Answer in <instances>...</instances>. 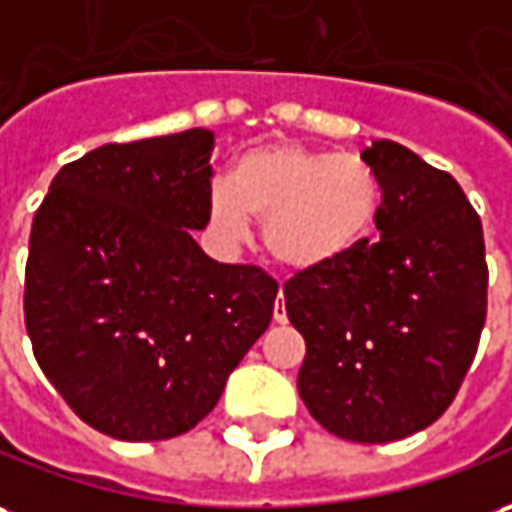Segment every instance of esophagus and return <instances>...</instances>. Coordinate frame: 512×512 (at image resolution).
Listing matches in <instances>:
<instances>
[{
    "mask_svg": "<svg viewBox=\"0 0 512 512\" xmlns=\"http://www.w3.org/2000/svg\"><path fill=\"white\" fill-rule=\"evenodd\" d=\"M273 320H276V323H284V320H287V306H284V292L281 290H278L276 306H273Z\"/></svg>",
    "mask_w": 512,
    "mask_h": 512,
    "instance_id": "obj_1",
    "label": "esophagus"
}]
</instances>
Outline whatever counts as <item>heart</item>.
I'll use <instances>...</instances> for the list:
<instances>
[{"label": "heart", "instance_id": "heart-1", "mask_svg": "<svg viewBox=\"0 0 512 512\" xmlns=\"http://www.w3.org/2000/svg\"><path fill=\"white\" fill-rule=\"evenodd\" d=\"M379 186L357 155L267 144L245 153L231 183H214L209 217L228 242H245L250 217L264 222V245L287 270L340 262L368 236Z\"/></svg>", "mask_w": 512, "mask_h": 512}]
</instances>
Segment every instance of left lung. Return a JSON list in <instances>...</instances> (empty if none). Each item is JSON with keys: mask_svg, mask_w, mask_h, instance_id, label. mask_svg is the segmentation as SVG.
Returning a JSON list of instances; mask_svg holds the SVG:
<instances>
[{"mask_svg": "<svg viewBox=\"0 0 512 512\" xmlns=\"http://www.w3.org/2000/svg\"><path fill=\"white\" fill-rule=\"evenodd\" d=\"M382 189L379 242L284 284L306 340L298 393L317 424L393 443L435 424L477 357L488 312L482 222L449 172L396 142L362 153Z\"/></svg>", "mask_w": 512, "mask_h": 512, "instance_id": "left-lung-1", "label": "left lung"}]
</instances>
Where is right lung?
Listing matches in <instances>:
<instances>
[{
  "label": "right lung",
  "mask_w": 512,
  "mask_h": 512,
  "mask_svg": "<svg viewBox=\"0 0 512 512\" xmlns=\"http://www.w3.org/2000/svg\"><path fill=\"white\" fill-rule=\"evenodd\" d=\"M214 133L102 144L52 178L30 231L24 323L80 421L130 443L195 429L270 326L278 284L220 264L209 225Z\"/></svg>",
  "instance_id": "obj_1"
}]
</instances>
